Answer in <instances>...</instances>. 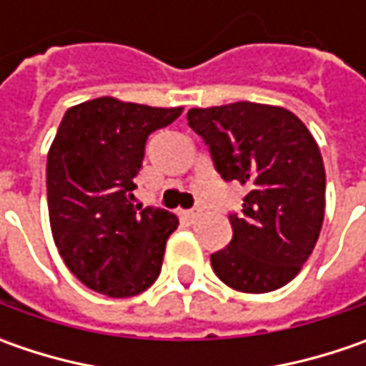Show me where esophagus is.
Returning a JSON list of instances; mask_svg holds the SVG:
<instances>
[{"label":"esophagus","instance_id":"1","mask_svg":"<svg viewBox=\"0 0 366 366\" xmlns=\"http://www.w3.org/2000/svg\"><path fill=\"white\" fill-rule=\"evenodd\" d=\"M199 216H202V209H185V212H181V218L189 219V222H195Z\"/></svg>","mask_w":366,"mask_h":366}]
</instances>
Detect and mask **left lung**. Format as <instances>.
<instances>
[{"instance_id":"1","label":"left lung","mask_w":366,"mask_h":366,"mask_svg":"<svg viewBox=\"0 0 366 366\" xmlns=\"http://www.w3.org/2000/svg\"><path fill=\"white\" fill-rule=\"evenodd\" d=\"M187 122L222 179L248 187L242 214H230V244L212 254L214 273L244 293L287 285L324 222L326 171L314 136L293 112L252 102L193 107Z\"/></svg>"}]
</instances>
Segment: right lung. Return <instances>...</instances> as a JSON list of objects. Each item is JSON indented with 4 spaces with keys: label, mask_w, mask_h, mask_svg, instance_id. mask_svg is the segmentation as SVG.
Segmentation results:
<instances>
[{
    "label": "right lung",
    "mask_w": 366,
    "mask_h": 366,
    "mask_svg": "<svg viewBox=\"0 0 366 366\" xmlns=\"http://www.w3.org/2000/svg\"><path fill=\"white\" fill-rule=\"evenodd\" d=\"M183 107L97 97L66 109L46 161L50 230L69 271L107 297H132L161 273L164 244L179 219L134 205L150 134Z\"/></svg>",
    "instance_id": "right-lung-1"
}]
</instances>
